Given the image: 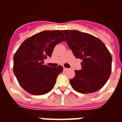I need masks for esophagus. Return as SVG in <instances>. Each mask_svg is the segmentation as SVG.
<instances>
[{
	"label": "esophagus",
	"instance_id": "34e87169",
	"mask_svg": "<svg viewBox=\"0 0 122 122\" xmlns=\"http://www.w3.org/2000/svg\"><path fill=\"white\" fill-rule=\"evenodd\" d=\"M63 69L65 70V71H68V70H69V69H68V68H66V67H63Z\"/></svg>",
	"mask_w": 122,
	"mask_h": 122
}]
</instances>
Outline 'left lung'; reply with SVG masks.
I'll use <instances>...</instances> for the list:
<instances>
[{"mask_svg":"<svg viewBox=\"0 0 122 122\" xmlns=\"http://www.w3.org/2000/svg\"><path fill=\"white\" fill-rule=\"evenodd\" d=\"M66 42L76 58L82 59V69L75 71L70 84L81 93H93L101 89L110 77L112 56L99 38L76 30H62Z\"/></svg>","mask_w":122,"mask_h":122,"instance_id":"obj_1","label":"left lung"}]
</instances>
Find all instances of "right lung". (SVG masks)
I'll return each mask as SVG.
<instances>
[{"label":"right lung","instance_id":"obj_1","mask_svg":"<svg viewBox=\"0 0 122 122\" xmlns=\"http://www.w3.org/2000/svg\"><path fill=\"white\" fill-rule=\"evenodd\" d=\"M65 40L61 30H44L27 38L17 49L13 70L20 85L29 93L41 95L53 89L63 68L50 67L43 61L51 56L57 44Z\"/></svg>","mask_w":122,"mask_h":122}]
</instances>
